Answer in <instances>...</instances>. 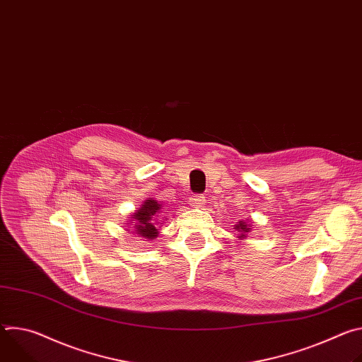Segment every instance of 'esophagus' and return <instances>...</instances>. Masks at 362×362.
Here are the masks:
<instances>
[{
  "instance_id": "obj_1",
  "label": "esophagus",
  "mask_w": 362,
  "mask_h": 362,
  "mask_svg": "<svg viewBox=\"0 0 362 362\" xmlns=\"http://www.w3.org/2000/svg\"><path fill=\"white\" fill-rule=\"evenodd\" d=\"M204 202H206V199L202 194H194V196L190 197V203H192L193 208H203Z\"/></svg>"
}]
</instances>
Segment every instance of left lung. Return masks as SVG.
Masks as SVG:
<instances>
[{
    "label": "left lung",
    "mask_w": 362,
    "mask_h": 362,
    "mask_svg": "<svg viewBox=\"0 0 362 362\" xmlns=\"http://www.w3.org/2000/svg\"><path fill=\"white\" fill-rule=\"evenodd\" d=\"M252 223H253V222H250V219H247V221H239V222L235 225L233 229L238 232L239 240H243V239L247 238V233L252 230Z\"/></svg>",
    "instance_id": "obj_1"
}]
</instances>
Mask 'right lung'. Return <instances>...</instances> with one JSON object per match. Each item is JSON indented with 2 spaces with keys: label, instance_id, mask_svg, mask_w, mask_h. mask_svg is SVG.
I'll return each mask as SVG.
<instances>
[{
  "label": "right lung",
  "instance_id": "add662e5",
  "mask_svg": "<svg viewBox=\"0 0 362 362\" xmlns=\"http://www.w3.org/2000/svg\"><path fill=\"white\" fill-rule=\"evenodd\" d=\"M160 214H162V204L158 200L148 197L141 203L139 211L130 215L132 218L129 219L130 221L129 228H133V230L144 239L150 240V239L158 238L159 235L158 223H159Z\"/></svg>",
  "mask_w": 362,
  "mask_h": 362
}]
</instances>
